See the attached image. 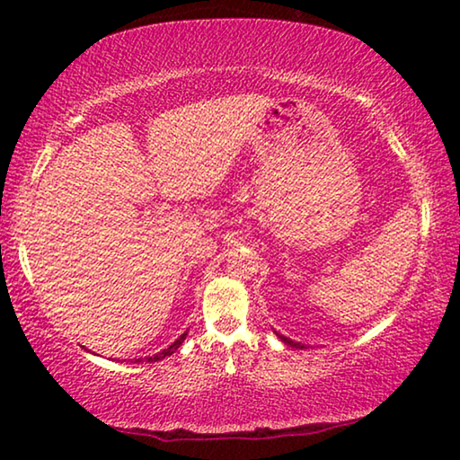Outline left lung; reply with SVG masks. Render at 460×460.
<instances>
[{"instance_id":"8db88e82","label":"left lung","mask_w":460,"mask_h":460,"mask_svg":"<svg viewBox=\"0 0 460 460\" xmlns=\"http://www.w3.org/2000/svg\"><path fill=\"white\" fill-rule=\"evenodd\" d=\"M276 332V331H274ZM276 337L282 341V342H286V345H290V347H294V349H306L305 345H302V342H296V341H292V339H288V337H284V334H279V332H276Z\"/></svg>"}]
</instances>
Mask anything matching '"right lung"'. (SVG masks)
Returning <instances> with one entry per match:
<instances>
[{
	"label": "right lung",
	"instance_id": "right-lung-1",
	"mask_svg": "<svg viewBox=\"0 0 460 460\" xmlns=\"http://www.w3.org/2000/svg\"><path fill=\"white\" fill-rule=\"evenodd\" d=\"M186 334H189V332H182L181 334V337H178L174 342H172V345H170V347H166L164 349V351H160V353H155V355H152V357H144V359H142V357H139V359H136V363H142V361H147V363H154V361H162V359H166V357H170V355H172V353H176V349L178 347H181L182 345V342H184V339H186Z\"/></svg>",
	"mask_w": 460,
	"mask_h": 460
}]
</instances>
